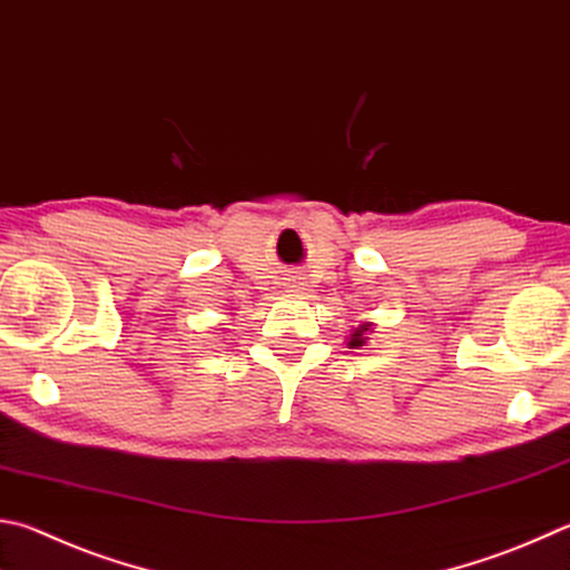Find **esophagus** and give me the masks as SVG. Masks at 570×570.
<instances>
[{"label": "esophagus", "mask_w": 570, "mask_h": 570, "mask_svg": "<svg viewBox=\"0 0 570 570\" xmlns=\"http://www.w3.org/2000/svg\"><path fill=\"white\" fill-rule=\"evenodd\" d=\"M298 286H302V284H298Z\"/></svg>", "instance_id": "34e87169"}]
</instances>
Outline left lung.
Here are the masks:
<instances>
[{
	"label": "left lung",
	"mask_w": 570,
	"mask_h": 570,
	"mask_svg": "<svg viewBox=\"0 0 570 570\" xmlns=\"http://www.w3.org/2000/svg\"><path fill=\"white\" fill-rule=\"evenodd\" d=\"M368 334H374V321H364V324H358L356 328H351V334L346 336V341H348L346 346H348V348L366 346Z\"/></svg>",
	"instance_id": "left-lung-1"
}]
</instances>
